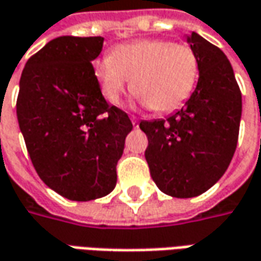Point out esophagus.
I'll list each match as a JSON object with an SVG mask.
<instances>
[{
    "label": "esophagus",
    "instance_id": "1",
    "mask_svg": "<svg viewBox=\"0 0 261 261\" xmlns=\"http://www.w3.org/2000/svg\"><path fill=\"white\" fill-rule=\"evenodd\" d=\"M131 122H133V127H134V128H137V127H139V120H137L134 115H131Z\"/></svg>",
    "mask_w": 261,
    "mask_h": 261
}]
</instances>
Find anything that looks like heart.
<instances>
[{
  "label": "heart",
  "instance_id": "b5f03b06",
  "mask_svg": "<svg viewBox=\"0 0 261 261\" xmlns=\"http://www.w3.org/2000/svg\"><path fill=\"white\" fill-rule=\"evenodd\" d=\"M92 69L108 102H120L133 81L131 89L143 105L156 113H172L192 95L199 59L188 44L153 39L121 44L113 56L98 59Z\"/></svg>",
  "mask_w": 261,
  "mask_h": 261
}]
</instances>
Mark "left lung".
Instances as JSON below:
<instances>
[{
  "label": "left lung",
  "instance_id": "1",
  "mask_svg": "<svg viewBox=\"0 0 261 261\" xmlns=\"http://www.w3.org/2000/svg\"><path fill=\"white\" fill-rule=\"evenodd\" d=\"M186 41L199 59L192 95L167 118L141 121L146 160L158 188L175 198L206 192L225 173L237 147L241 92L224 51L192 32Z\"/></svg>",
  "mask_w": 261,
  "mask_h": 261
}]
</instances>
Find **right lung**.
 Returning <instances> with one entry per match:
<instances>
[{
  "label": "right lung",
  "mask_w": 261,
  "mask_h": 261,
  "mask_svg": "<svg viewBox=\"0 0 261 261\" xmlns=\"http://www.w3.org/2000/svg\"><path fill=\"white\" fill-rule=\"evenodd\" d=\"M103 37L62 36L27 60L17 118L37 175L59 195L86 202L117 184V163L133 130L128 115L110 105L92 60Z\"/></svg>",
  "instance_id": "obj_1"
}]
</instances>
